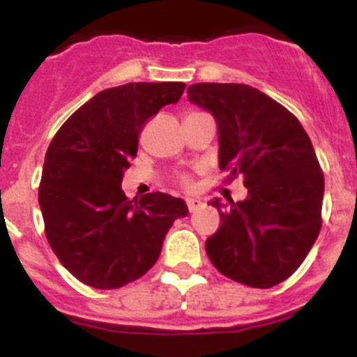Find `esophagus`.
<instances>
[{
    "instance_id": "esophagus-1",
    "label": "esophagus",
    "mask_w": 357,
    "mask_h": 357,
    "mask_svg": "<svg viewBox=\"0 0 357 357\" xmlns=\"http://www.w3.org/2000/svg\"><path fill=\"white\" fill-rule=\"evenodd\" d=\"M185 204H188L189 213H195V211H198L204 207V202H202L200 198H188V200H185Z\"/></svg>"
}]
</instances>
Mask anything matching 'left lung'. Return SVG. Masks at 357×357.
I'll return each mask as SVG.
<instances>
[{
	"label": "left lung",
	"instance_id": "1",
	"mask_svg": "<svg viewBox=\"0 0 357 357\" xmlns=\"http://www.w3.org/2000/svg\"><path fill=\"white\" fill-rule=\"evenodd\" d=\"M189 102L218 125V162L248 195L220 211L222 225L206 241L211 263L250 288H272L301 266L321 227L324 173L301 121L245 84H193Z\"/></svg>",
	"mask_w": 357,
	"mask_h": 357
}]
</instances>
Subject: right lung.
Wrapping results in <instances>:
<instances>
[{
  "label": "right lung",
  "mask_w": 357,
  "mask_h": 357,
  "mask_svg": "<svg viewBox=\"0 0 357 357\" xmlns=\"http://www.w3.org/2000/svg\"><path fill=\"white\" fill-rule=\"evenodd\" d=\"M182 82H132L98 93L56 132L44 157L39 206L50 247L66 270L96 289H116L157 263L182 198L121 189L143 125L176 103Z\"/></svg>",
  "instance_id": "obj_1"
}]
</instances>
